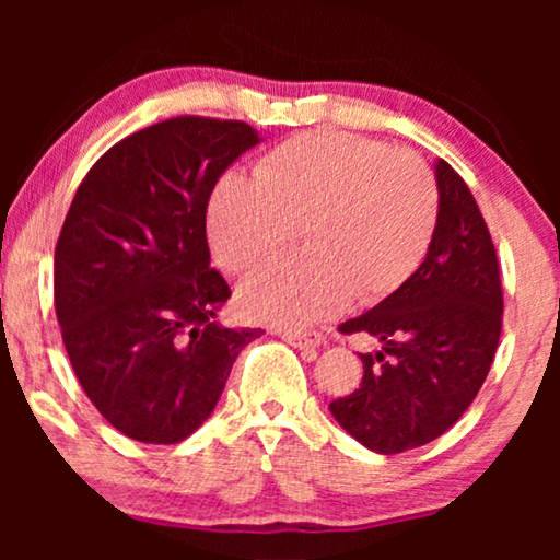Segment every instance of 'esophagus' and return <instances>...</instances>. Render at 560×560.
Wrapping results in <instances>:
<instances>
[{
    "instance_id": "obj_1",
    "label": "esophagus",
    "mask_w": 560,
    "mask_h": 560,
    "mask_svg": "<svg viewBox=\"0 0 560 560\" xmlns=\"http://www.w3.org/2000/svg\"><path fill=\"white\" fill-rule=\"evenodd\" d=\"M282 339H285L290 347L295 349H305V351H313L316 347H320L324 343V336H320L318 331H280Z\"/></svg>"
}]
</instances>
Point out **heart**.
I'll return each instance as SVG.
<instances>
[{
  "label": "heart",
  "instance_id": "1",
  "mask_svg": "<svg viewBox=\"0 0 560 560\" xmlns=\"http://www.w3.org/2000/svg\"><path fill=\"white\" fill-rule=\"evenodd\" d=\"M209 242L242 275L280 255L301 226L298 257L252 275L240 308L305 328L351 295L377 303L423 262L439 224V183L423 158L349 132H305L259 158L255 180L229 173L213 188Z\"/></svg>",
  "mask_w": 560,
  "mask_h": 560
}]
</instances>
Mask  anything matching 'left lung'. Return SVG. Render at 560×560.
Segmentation results:
<instances>
[{
    "label": "left lung",
    "instance_id": "left-lung-1",
    "mask_svg": "<svg viewBox=\"0 0 560 560\" xmlns=\"http://www.w3.org/2000/svg\"><path fill=\"white\" fill-rule=\"evenodd\" d=\"M439 224L423 265L380 305L339 326L370 334L364 377L328 405L362 446L402 454L439 439L485 385L502 331V278L487 221L446 160L435 165Z\"/></svg>",
    "mask_w": 560,
    "mask_h": 560
}]
</instances>
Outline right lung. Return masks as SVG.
<instances>
[{
  "instance_id": "1",
  "label": "right lung",
  "mask_w": 560,
  "mask_h": 560,
  "mask_svg": "<svg viewBox=\"0 0 560 560\" xmlns=\"http://www.w3.org/2000/svg\"><path fill=\"white\" fill-rule=\"evenodd\" d=\"M257 142L247 121L173 117L106 150L75 190L52 265L56 316L83 393L129 439H188L265 334L213 320L232 290L206 242L213 186Z\"/></svg>"
}]
</instances>
